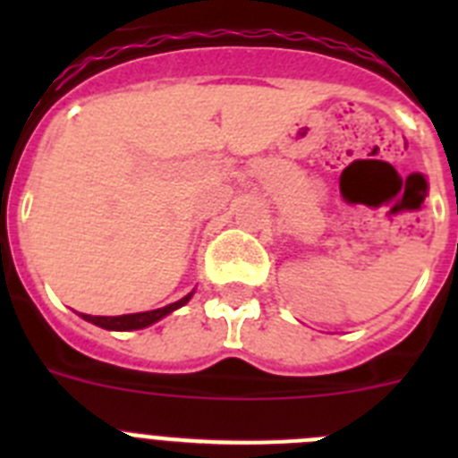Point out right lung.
Wrapping results in <instances>:
<instances>
[{"instance_id": "obj_1", "label": "right lung", "mask_w": 458, "mask_h": 458, "mask_svg": "<svg viewBox=\"0 0 458 458\" xmlns=\"http://www.w3.org/2000/svg\"><path fill=\"white\" fill-rule=\"evenodd\" d=\"M190 298H192V293H188L185 298H181V301L172 302V305L160 307V310L137 311V314H123V317H91V314H82V318L84 321L93 323V326L105 327V330H141V327L153 326V323L160 321L163 317L172 314L174 310L183 307Z\"/></svg>"}]
</instances>
